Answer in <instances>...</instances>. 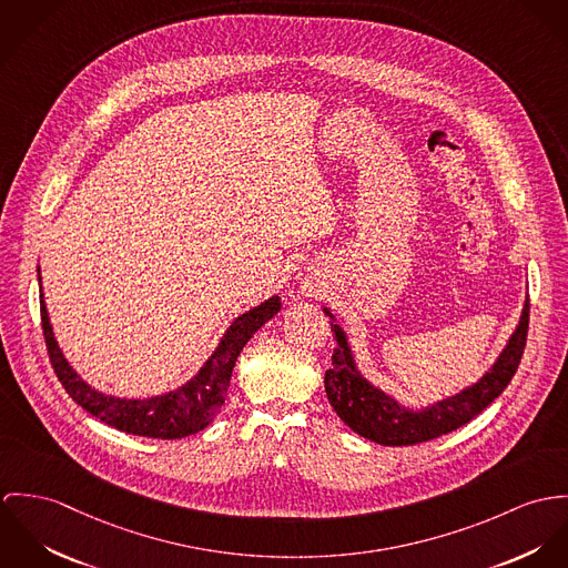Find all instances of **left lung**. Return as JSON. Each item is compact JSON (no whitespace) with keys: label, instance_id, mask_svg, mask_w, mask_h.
I'll list each match as a JSON object with an SVG mask.
<instances>
[{"label":"left lung","instance_id":"obj_1","mask_svg":"<svg viewBox=\"0 0 568 568\" xmlns=\"http://www.w3.org/2000/svg\"><path fill=\"white\" fill-rule=\"evenodd\" d=\"M322 312L335 320L326 307ZM527 326L529 298H525L520 320L501 355L484 377L453 396L432 403L429 407L409 409L359 373L344 328L331 322L337 348L333 351V366L324 375L328 403L355 434L383 446H407L440 438L470 423L504 392L520 364L527 342Z\"/></svg>","mask_w":568,"mask_h":568}]
</instances>
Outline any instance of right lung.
<instances>
[{"label": "right lung", "mask_w": 568, "mask_h": 568, "mask_svg": "<svg viewBox=\"0 0 568 568\" xmlns=\"http://www.w3.org/2000/svg\"><path fill=\"white\" fill-rule=\"evenodd\" d=\"M37 272H39V287H41V270ZM39 298H41V322H43L48 353H50L54 373L63 383L67 394L82 409H87L109 427H115L132 436L161 438V440H176V438L197 434L217 416L229 394L231 375L242 348L267 320H272L281 312V298L272 296L265 303L253 307L251 312L237 315L233 324L226 328V333L222 335L217 348L185 385L159 396L120 398V396L98 392L69 366L54 337L48 307L43 301V290Z\"/></svg>", "instance_id": "add662e5"}]
</instances>
